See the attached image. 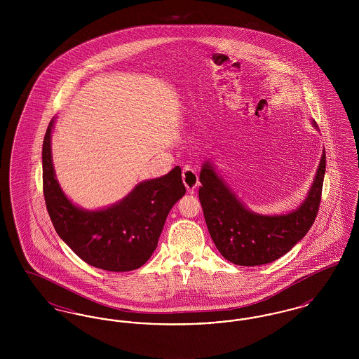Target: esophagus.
<instances>
[{
	"instance_id": "1",
	"label": "esophagus",
	"mask_w": 359,
	"mask_h": 359,
	"mask_svg": "<svg viewBox=\"0 0 359 359\" xmlns=\"http://www.w3.org/2000/svg\"><path fill=\"white\" fill-rule=\"evenodd\" d=\"M182 176H183V183L187 188L188 192L192 194L194 189L198 187V184H199V179H198L196 172L194 171L192 168H189V167H184Z\"/></svg>"
}]
</instances>
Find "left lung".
Wrapping results in <instances>:
<instances>
[{
    "label": "left lung",
    "mask_w": 359,
    "mask_h": 359,
    "mask_svg": "<svg viewBox=\"0 0 359 359\" xmlns=\"http://www.w3.org/2000/svg\"><path fill=\"white\" fill-rule=\"evenodd\" d=\"M312 126L318 129L315 121ZM325 151L307 198L287 214L264 215L249 210L218 175L211 160L202 165L199 201L205 224L217 249L241 266L269 264L284 256L315 222L325 180Z\"/></svg>",
    "instance_id": "8db88e82"
}]
</instances>
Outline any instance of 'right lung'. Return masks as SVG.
<instances>
[{"mask_svg":"<svg viewBox=\"0 0 359 359\" xmlns=\"http://www.w3.org/2000/svg\"><path fill=\"white\" fill-rule=\"evenodd\" d=\"M51 120L43 142V191L52 224L85 262L109 272L142 266L154 252L173 205L186 194L180 167L138 183L123 199L100 210L74 205L60 187L52 163Z\"/></svg>","mask_w":359,"mask_h":359,"instance_id":"add662e5","label":"right lung"}]
</instances>
